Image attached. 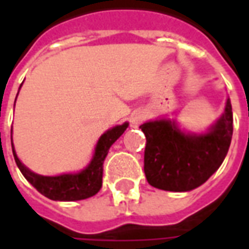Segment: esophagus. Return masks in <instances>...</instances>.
Wrapping results in <instances>:
<instances>
[{"instance_id": "esophagus-1", "label": "esophagus", "mask_w": 249, "mask_h": 249, "mask_svg": "<svg viewBox=\"0 0 249 249\" xmlns=\"http://www.w3.org/2000/svg\"><path fill=\"white\" fill-rule=\"evenodd\" d=\"M144 112H141V110H137L135 113H132L130 116V126L132 128H139L141 125V123L144 121Z\"/></svg>"}]
</instances>
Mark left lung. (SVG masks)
Instances as JSON below:
<instances>
[{"instance_id":"obj_1","label":"left lung","mask_w":249,"mask_h":249,"mask_svg":"<svg viewBox=\"0 0 249 249\" xmlns=\"http://www.w3.org/2000/svg\"><path fill=\"white\" fill-rule=\"evenodd\" d=\"M231 100L220 119L204 133H189L175 120L159 119L140 125L146 137L144 172L152 187L188 192L213 175L230 149L233 133Z\"/></svg>"}]
</instances>
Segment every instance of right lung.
<instances>
[{
	"label": "right lung",
	"instance_id": "right-lung-1",
	"mask_svg": "<svg viewBox=\"0 0 249 249\" xmlns=\"http://www.w3.org/2000/svg\"><path fill=\"white\" fill-rule=\"evenodd\" d=\"M128 125H129L128 123L116 125L107 130L104 135H101L96 144L90 162L82 171L77 173H64L58 176H42V175L32 172L29 168L25 167L24 164L19 161L18 156L14 151L13 139H12L14 160L21 173L24 175V178L45 197L56 200V201H76V200L92 197L103 187L104 160L108 155L109 148L124 133Z\"/></svg>",
	"mask_w": 249,
	"mask_h": 249
}]
</instances>
